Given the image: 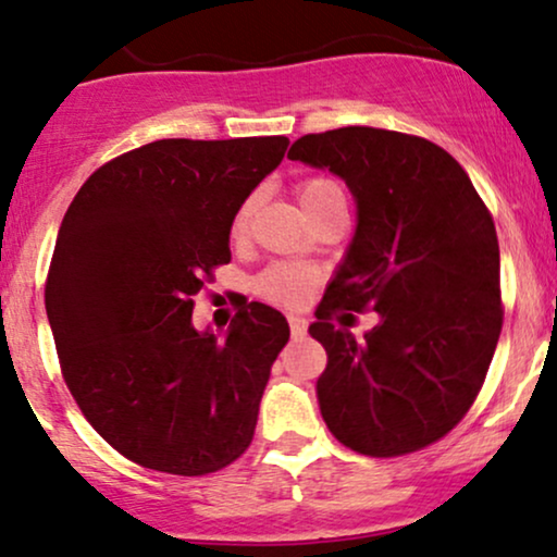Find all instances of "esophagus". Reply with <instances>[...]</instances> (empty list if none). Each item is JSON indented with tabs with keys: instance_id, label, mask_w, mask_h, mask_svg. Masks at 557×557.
Returning <instances> with one entry per match:
<instances>
[{
	"instance_id": "1",
	"label": "esophagus",
	"mask_w": 557,
	"mask_h": 557,
	"mask_svg": "<svg viewBox=\"0 0 557 557\" xmlns=\"http://www.w3.org/2000/svg\"><path fill=\"white\" fill-rule=\"evenodd\" d=\"M287 324H290L293 337H298V335H304V332H306V324H309V322H306L304 317H296V314H293V317H287Z\"/></svg>"
}]
</instances>
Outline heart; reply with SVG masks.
Masks as SVG:
<instances>
[{
    "label": "heart",
    "mask_w": 557,
    "mask_h": 557,
    "mask_svg": "<svg viewBox=\"0 0 557 557\" xmlns=\"http://www.w3.org/2000/svg\"><path fill=\"white\" fill-rule=\"evenodd\" d=\"M296 190L306 212H311V209L319 207L322 201H327L332 196H343L337 183L327 181V177H306V181L298 183ZM253 209H257V196L243 198L240 207L235 209L233 222H230V235H233V238H243V235H246ZM319 280H322V274H319L314 267L277 261V264H270L264 272L257 274V280H253V293H257L259 298L270 300L274 306L296 309V306H304L306 298L314 293Z\"/></svg>",
    "instance_id": "obj_1"
}]
</instances>
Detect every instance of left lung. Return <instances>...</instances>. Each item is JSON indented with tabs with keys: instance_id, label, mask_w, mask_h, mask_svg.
<instances>
[{
	"instance_id": "left-lung-1",
	"label": "left lung",
	"mask_w": 557,
	"mask_h": 557,
	"mask_svg": "<svg viewBox=\"0 0 557 557\" xmlns=\"http://www.w3.org/2000/svg\"><path fill=\"white\" fill-rule=\"evenodd\" d=\"M287 159L341 175L359 207L354 243L309 327L327 350L317 382L327 430L372 458L437 443L474 406L503 330L490 209L456 159L408 133H309ZM354 310L377 311L363 342L347 330Z\"/></svg>"
}]
</instances>
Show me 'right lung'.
I'll return each mask as SVG.
<instances>
[{
	"label": "right lung",
	"instance_id": "right-lung-1",
	"mask_svg": "<svg viewBox=\"0 0 557 557\" xmlns=\"http://www.w3.org/2000/svg\"><path fill=\"white\" fill-rule=\"evenodd\" d=\"M285 136L162 138L81 185L57 235L47 317L83 417L144 469L203 476L238 461L290 327L243 300L225 337L190 322L230 261V222L283 162Z\"/></svg>",
	"mask_w": 557,
	"mask_h": 557
}]
</instances>
